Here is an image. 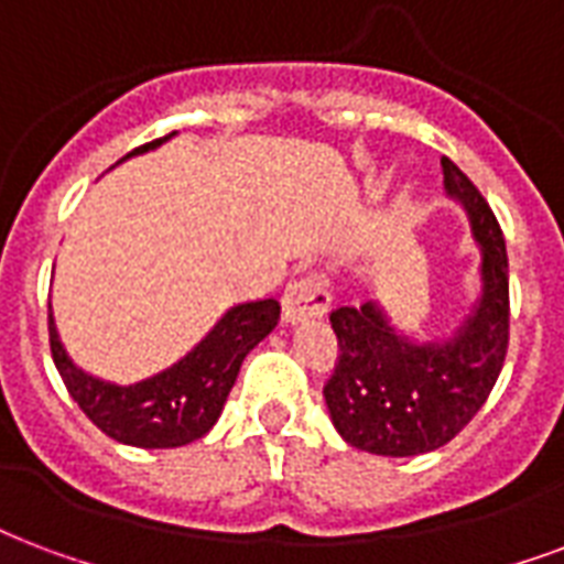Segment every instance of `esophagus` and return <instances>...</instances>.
<instances>
[{"label": "esophagus", "instance_id": "esophagus-1", "mask_svg": "<svg viewBox=\"0 0 564 564\" xmlns=\"http://www.w3.org/2000/svg\"><path fill=\"white\" fill-rule=\"evenodd\" d=\"M283 319L286 323H302V319H311V316H323L332 304V293L325 286L323 274L316 271H307L302 278L290 281V286L283 290Z\"/></svg>", "mask_w": 564, "mask_h": 564}]
</instances>
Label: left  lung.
<instances>
[{
	"label": "left lung",
	"mask_w": 564,
	"mask_h": 564,
	"mask_svg": "<svg viewBox=\"0 0 564 564\" xmlns=\"http://www.w3.org/2000/svg\"><path fill=\"white\" fill-rule=\"evenodd\" d=\"M448 197L460 199L481 248V299L442 344H419L377 302L332 311L335 373L325 406L352 448L382 457L427 454L452 442L490 398L508 352V253L499 220L460 166L442 158Z\"/></svg>",
	"instance_id": "1"
}]
</instances>
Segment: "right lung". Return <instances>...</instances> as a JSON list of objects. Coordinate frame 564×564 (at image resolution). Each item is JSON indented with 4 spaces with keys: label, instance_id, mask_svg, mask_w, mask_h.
Returning a JSON list of instances; mask_svg holds the SVG:
<instances>
[{
    "label": "right lung",
    "instance_id": "add662e5",
    "mask_svg": "<svg viewBox=\"0 0 564 564\" xmlns=\"http://www.w3.org/2000/svg\"><path fill=\"white\" fill-rule=\"evenodd\" d=\"M170 137L140 145L124 158L158 149ZM47 319L56 370L95 427H101L110 440L137 448H178L212 431L227 403L229 388L236 386L245 356L262 337L271 335L281 319V304L262 299L229 307L220 323L178 365L133 386H112L83 373L59 344L53 314H47Z\"/></svg>",
    "mask_w": 564,
    "mask_h": 564
}]
</instances>
